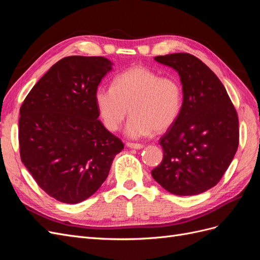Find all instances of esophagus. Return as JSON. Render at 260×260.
I'll return each mask as SVG.
<instances>
[{
    "mask_svg": "<svg viewBox=\"0 0 260 260\" xmlns=\"http://www.w3.org/2000/svg\"><path fill=\"white\" fill-rule=\"evenodd\" d=\"M127 146L130 148H135V149H141L143 148L144 145L143 144H140V143H132V142H128Z\"/></svg>",
    "mask_w": 260,
    "mask_h": 260,
    "instance_id": "34e87169",
    "label": "esophagus"
}]
</instances>
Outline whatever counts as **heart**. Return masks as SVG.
Instances as JSON below:
<instances>
[{
	"label": "heart",
	"mask_w": 260,
	"mask_h": 260,
	"mask_svg": "<svg viewBox=\"0 0 260 260\" xmlns=\"http://www.w3.org/2000/svg\"><path fill=\"white\" fill-rule=\"evenodd\" d=\"M182 101V88L175 77H159L144 66L124 70L114 78L113 86H99L94 93L99 115L109 131L121 127L130 108L132 115L124 132L132 139L171 127L181 113Z\"/></svg>",
	"instance_id": "b5f03b06"
}]
</instances>
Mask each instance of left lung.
Wrapping results in <instances>:
<instances>
[{
  "label": "left lung",
  "mask_w": 260,
  "mask_h": 260,
  "mask_svg": "<svg viewBox=\"0 0 260 260\" xmlns=\"http://www.w3.org/2000/svg\"><path fill=\"white\" fill-rule=\"evenodd\" d=\"M155 60L177 70L183 102L178 119L159 139L164 157L152 176L172 194L206 192L237 153L238 113L219 78L194 55L175 53Z\"/></svg>",
  "instance_id": "left-lung-1"
}]
</instances>
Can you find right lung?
<instances>
[{
    "mask_svg": "<svg viewBox=\"0 0 260 260\" xmlns=\"http://www.w3.org/2000/svg\"><path fill=\"white\" fill-rule=\"evenodd\" d=\"M112 70L102 56H68L54 64L20 107L19 153L38 185L61 203L77 204L106 180L120 139L99 120L94 93Z\"/></svg>",
    "mask_w": 260,
    "mask_h": 260,
    "instance_id": "add662e5",
    "label": "right lung"
}]
</instances>
